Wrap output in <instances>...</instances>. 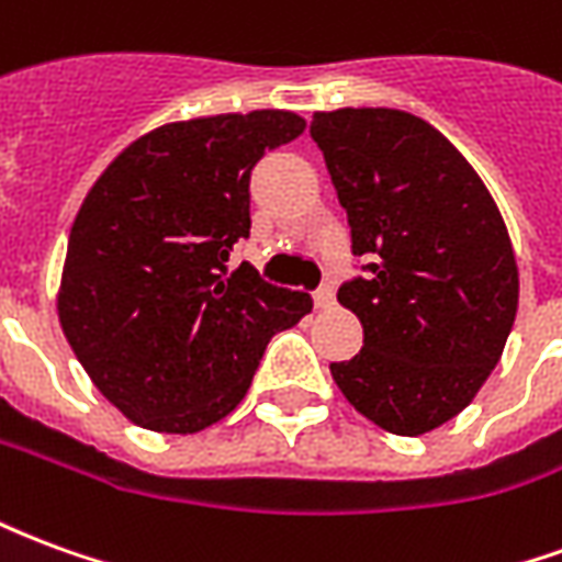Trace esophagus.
<instances>
[{
    "instance_id": "1",
    "label": "esophagus",
    "mask_w": 562,
    "mask_h": 562,
    "mask_svg": "<svg viewBox=\"0 0 562 562\" xmlns=\"http://www.w3.org/2000/svg\"><path fill=\"white\" fill-rule=\"evenodd\" d=\"M313 301H316L318 310H328L334 304V285L330 282H322L316 292H313Z\"/></svg>"
}]
</instances>
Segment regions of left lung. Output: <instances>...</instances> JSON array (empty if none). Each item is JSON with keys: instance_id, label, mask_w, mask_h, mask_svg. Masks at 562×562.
Here are the masks:
<instances>
[{"instance_id": "left-lung-1", "label": "left lung", "mask_w": 562, "mask_h": 562, "mask_svg": "<svg viewBox=\"0 0 562 562\" xmlns=\"http://www.w3.org/2000/svg\"><path fill=\"white\" fill-rule=\"evenodd\" d=\"M361 277L337 301L364 349L330 364L358 413L397 436L434 430L479 394L518 313V265L482 177L422 116L391 108L316 114Z\"/></svg>"}]
</instances>
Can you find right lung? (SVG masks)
Segmentation results:
<instances>
[{"instance_id": "add662e5", "label": "right lung", "mask_w": 562, "mask_h": 562, "mask_svg": "<svg viewBox=\"0 0 562 562\" xmlns=\"http://www.w3.org/2000/svg\"><path fill=\"white\" fill-rule=\"evenodd\" d=\"M292 111L168 123L116 156L68 237L59 322L95 389L159 434H198L244 401L277 330L313 310L228 252L249 237V177L294 140Z\"/></svg>"}]
</instances>
